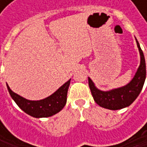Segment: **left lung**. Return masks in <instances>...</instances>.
<instances>
[{"label": "left lung", "mask_w": 147, "mask_h": 147, "mask_svg": "<svg viewBox=\"0 0 147 147\" xmlns=\"http://www.w3.org/2000/svg\"><path fill=\"white\" fill-rule=\"evenodd\" d=\"M136 40V38H135ZM139 48L140 63L133 79L125 86L109 91H102L96 88L94 82L88 77V86L94 101L100 106L109 110H120L129 106L139 96L146 80V61L144 53L136 40Z\"/></svg>", "instance_id": "8db88e82"}]
</instances>
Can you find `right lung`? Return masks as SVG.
<instances>
[{
	"instance_id": "obj_1",
	"label": "right lung",
	"mask_w": 147,
	"mask_h": 147,
	"mask_svg": "<svg viewBox=\"0 0 147 147\" xmlns=\"http://www.w3.org/2000/svg\"><path fill=\"white\" fill-rule=\"evenodd\" d=\"M71 79L63 84L50 96L40 100H30L17 94L11 90L7 84L8 92L18 107L28 115L36 117H48L59 112L66 104L67 92L70 86Z\"/></svg>"
}]
</instances>
